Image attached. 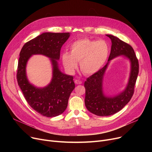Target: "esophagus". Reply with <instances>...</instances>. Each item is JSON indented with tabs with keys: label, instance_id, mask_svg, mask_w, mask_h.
Here are the masks:
<instances>
[{
	"label": "esophagus",
	"instance_id": "esophagus-1",
	"mask_svg": "<svg viewBox=\"0 0 152 152\" xmlns=\"http://www.w3.org/2000/svg\"><path fill=\"white\" fill-rule=\"evenodd\" d=\"M75 83L76 84H82V81L80 80H78V79H76L75 81Z\"/></svg>",
	"mask_w": 152,
	"mask_h": 152
}]
</instances>
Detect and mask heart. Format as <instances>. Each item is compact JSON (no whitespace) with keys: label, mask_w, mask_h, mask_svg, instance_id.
Segmentation results:
<instances>
[{"label":"heart","mask_w":152,"mask_h":152,"mask_svg":"<svg viewBox=\"0 0 152 152\" xmlns=\"http://www.w3.org/2000/svg\"><path fill=\"white\" fill-rule=\"evenodd\" d=\"M71 53L65 52L61 55L64 66L72 72L77 67L85 75H92L97 72L105 63L109 53L108 44L103 40L95 41L87 38L76 41L70 46Z\"/></svg>","instance_id":"1"}]
</instances>
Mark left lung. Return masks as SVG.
<instances>
[{"label":"left lung","instance_id":"left-lung-1","mask_svg":"<svg viewBox=\"0 0 152 152\" xmlns=\"http://www.w3.org/2000/svg\"><path fill=\"white\" fill-rule=\"evenodd\" d=\"M111 41L108 62L96 73L87 77L84 83L86 89L85 105L90 112L100 116L112 115L120 111L131 99L139 74V61L133 48L128 44L113 35H107ZM124 55L132 63L129 83L125 90L113 98H107L102 93V78L109 61L118 56Z\"/></svg>","mask_w":152,"mask_h":152}]
</instances>
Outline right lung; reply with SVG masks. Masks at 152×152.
I'll use <instances>...</instances> for the list:
<instances>
[{
  "mask_svg": "<svg viewBox=\"0 0 152 152\" xmlns=\"http://www.w3.org/2000/svg\"><path fill=\"white\" fill-rule=\"evenodd\" d=\"M69 37V33H44L25 43L20 53L17 73L18 86L29 106L44 116L55 117L63 113L75 87L73 77L62 73L57 61L60 58L61 48ZM35 54L47 56L53 63L52 81L44 88L31 85L26 75V63Z\"/></svg>",
  "mask_w": 152,
  "mask_h": 152,
  "instance_id": "obj_1",
  "label": "right lung"
}]
</instances>
